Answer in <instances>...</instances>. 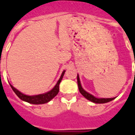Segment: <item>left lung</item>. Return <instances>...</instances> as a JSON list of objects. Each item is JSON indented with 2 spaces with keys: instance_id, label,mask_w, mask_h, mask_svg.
<instances>
[{
  "instance_id": "1",
  "label": "left lung",
  "mask_w": 135,
  "mask_h": 135,
  "mask_svg": "<svg viewBox=\"0 0 135 135\" xmlns=\"http://www.w3.org/2000/svg\"><path fill=\"white\" fill-rule=\"evenodd\" d=\"M77 84H78V87H79V92L81 93L83 96H84L86 99H88L89 101H91V102H94V103H107V102H109V101H112L115 98H109V99H104V98H102V99H98V98H96L95 97H94L93 95L89 94L88 92H86V91H84L83 89V88L81 86V83H80V80H79V75H77Z\"/></svg>"
}]
</instances>
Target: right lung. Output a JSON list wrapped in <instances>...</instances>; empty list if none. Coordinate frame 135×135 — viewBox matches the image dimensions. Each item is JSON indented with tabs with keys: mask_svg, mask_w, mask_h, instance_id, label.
Masks as SVG:
<instances>
[{
	"mask_svg": "<svg viewBox=\"0 0 135 135\" xmlns=\"http://www.w3.org/2000/svg\"><path fill=\"white\" fill-rule=\"evenodd\" d=\"M65 72V70L62 72L60 79L57 82V84H56V86L53 87V89H52L49 92L45 93V94H43L35 95V96H28V95H25L22 93H21L20 91H19L17 89L13 87L11 84H10V86H11L13 91L16 94L17 96L22 101H26V102H28L30 103H32V104H43V103H48L49 101H51V99H53L58 94L59 84H60L62 77H63Z\"/></svg>",
	"mask_w": 135,
	"mask_h": 135,
	"instance_id": "obj_1",
	"label": "right lung"
}]
</instances>
